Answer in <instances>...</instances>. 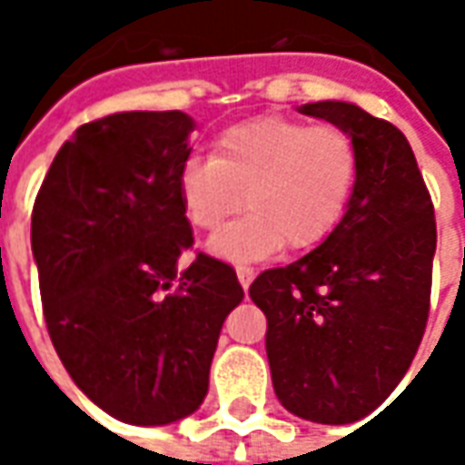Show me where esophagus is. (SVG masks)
Returning a JSON list of instances; mask_svg holds the SVG:
<instances>
[{
    "label": "esophagus",
    "mask_w": 465,
    "mask_h": 465,
    "mask_svg": "<svg viewBox=\"0 0 465 465\" xmlns=\"http://www.w3.org/2000/svg\"><path fill=\"white\" fill-rule=\"evenodd\" d=\"M236 276H239V283H242L243 289H249V283H252L253 276H256V269H252V266H239V269H236Z\"/></svg>",
    "instance_id": "1"
}]
</instances>
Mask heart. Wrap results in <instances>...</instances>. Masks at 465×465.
I'll return each mask as SVG.
<instances>
[{"label":"heart","mask_w":465,"mask_h":465,"mask_svg":"<svg viewBox=\"0 0 465 465\" xmlns=\"http://www.w3.org/2000/svg\"><path fill=\"white\" fill-rule=\"evenodd\" d=\"M359 182V146L331 124L252 119L216 139L213 156H189L179 172L186 219L216 232V256L253 262L276 249H313L339 226Z\"/></svg>","instance_id":"b5f03b06"}]
</instances>
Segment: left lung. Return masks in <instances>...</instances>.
I'll list each match as a JSON object with an SVG mask.
<instances>
[{"label": "left lung", "instance_id": "8db88e82", "mask_svg": "<svg viewBox=\"0 0 465 465\" xmlns=\"http://www.w3.org/2000/svg\"><path fill=\"white\" fill-rule=\"evenodd\" d=\"M302 112L351 134L359 182L329 239L259 273L249 296L266 313V356L283 409L316 423H351L389 399L419 351L436 216L401 129L346 102Z\"/></svg>", "mask_w": 465, "mask_h": 465}]
</instances>
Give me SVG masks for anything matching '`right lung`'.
I'll use <instances>...</instances> for the list:
<instances>
[{
  "label": "right lung",
  "mask_w": 465,
  "mask_h": 465,
  "mask_svg": "<svg viewBox=\"0 0 465 465\" xmlns=\"http://www.w3.org/2000/svg\"><path fill=\"white\" fill-rule=\"evenodd\" d=\"M193 122L116 112L59 149L32 209L46 331L76 386L114 419L163 426L209 391L223 319L243 299L232 263L196 252L179 193Z\"/></svg>",
  "instance_id": "add662e5"
}]
</instances>
